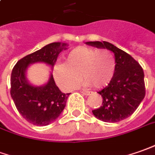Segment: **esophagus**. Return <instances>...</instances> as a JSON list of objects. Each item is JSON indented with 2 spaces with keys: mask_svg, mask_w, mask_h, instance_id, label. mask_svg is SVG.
Masks as SVG:
<instances>
[{
  "mask_svg": "<svg viewBox=\"0 0 155 155\" xmlns=\"http://www.w3.org/2000/svg\"><path fill=\"white\" fill-rule=\"evenodd\" d=\"M81 93L84 95H89L90 94H92L91 91H86V90H81Z\"/></svg>",
  "mask_w": 155,
  "mask_h": 155,
  "instance_id": "1",
  "label": "esophagus"
}]
</instances>
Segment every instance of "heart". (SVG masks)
<instances>
[{
	"mask_svg": "<svg viewBox=\"0 0 155 155\" xmlns=\"http://www.w3.org/2000/svg\"><path fill=\"white\" fill-rule=\"evenodd\" d=\"M116 67L115 56L109 50L79 46L66 55L64 63L55 65L53 76L56 84L67 91L78 86L80 75L85 80L84 85L100 88L110 83Z\"/></svg>",
	"mask_w": 155,
	"mask_h": 155,
	"instance_id": "b5f03b06",
	"label": "heart"
}]
</instances>
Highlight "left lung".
Returning <instances> with one entry per match:
<instances>
[{
    "label": "left lung",
    "mask_w": 155,
    "mask_h": 155,
    "mask_svg": "<svg viewBox=\"0 0 155 155\" xmlns=\"http://www.w3.org/2000/svg\"><path fill=\"white\" fill-rule=\"evenodd\" d=\"M98 48L112 51L116 58V72L110 83L98 92L103 98L102 105L92 110L98 119L118 122L133 115L145 96L143 70L131 55L106 41L87 42Z\"/></svg>",
    "instance_id": "8db88e82"
}]
</instances>
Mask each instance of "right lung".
<instances>
[{
  "label": "right lung",
  "mask_w": 155,
  "mask_h": 155,
  "mask_svg": "<svg viewBox=\"0 0 155 155\" xmlns=\"http://www.w3.org/2000/svg\"><path fill=\"white\" fill-rule=\"evenodd\" d=\"M67 44L55 42L20 59L11 74V96L21 116L36 126L49 125L61 115L70 94H63L55 85L52 74L49 82L41 87H35L26 79L29 64L45 62L53 67L59 53L67 49Z\"/></svg>",
  "instance_id": "1"
}]
</instances>
